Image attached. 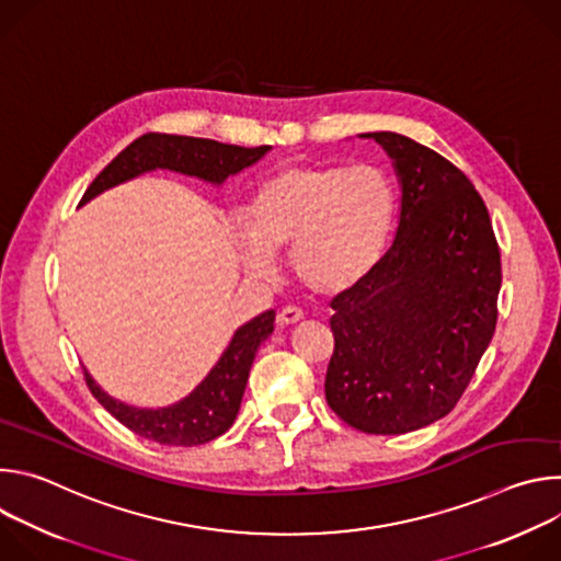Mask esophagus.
<instances>
[{"label":"esophagus","mask_w":561,"mask_h":561,"mask_svg":"<svg viewBox=\"0 0 561 561\" xmlns=\"http://www.w3.org/2000/svg\"><path fill=\"white\" fill-rule=\"evenodd\" d=\"M301 319H304V312L299 308H293V306L277 312V324L279 327H295V324L301 322Z\"/></svg>","instance_id":"34e87169"}]
</instances>
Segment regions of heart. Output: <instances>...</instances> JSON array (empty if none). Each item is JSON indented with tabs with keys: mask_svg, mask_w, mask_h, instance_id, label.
<instances>
[{
	"mask_svg": "<svg viewBox=\"0 0 561 561\" xmlns=\"http://www.w3.org/2000/svg\"><path fill=\"white\" fill-rule=\"evenodd\" d=\"M394 217V191L377 167H282L253 193L244 210L249 239H239L242 266L260 279L271 257L288 253L295 279L314 295H337L379 262Z\"/></svg>",
	"mask_w": 561,
	"mask_h": 561,
	"instance_id": "heart-1",
	"label": "heart"
}]
</instances>
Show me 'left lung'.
<instances>
[{"label":"left lung","mask_w":561,"mask_h":561,"mask_svg":"<svg viewBox=\"0 0 561 561\" xmlns=\"http://www.w3.org/2000/svg\"><path fill=\"white\" fill-rule=\"evenodd\" d=\"M392 157L402 213L373 271L333 297L327 402L348 426L399 435L448 415L489 348L502 286L489 208L446 157L370 133Z\"/></svg>","instance_id":"left-lung-1"}]
</instances>
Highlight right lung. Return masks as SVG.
I'll use <instances>...</instances> for the list:
<instances>
[{
	"label": "right lung",
	"instance_id": "right-lung-1",
	"mask_svg": "<svg viewBox=\"0 0 561 561\" xmlns=\"http://www.w3.org/2000/svg\"><path fill=\"white\" fill-rule=\"evenodd\" d=\"M271 146L244 148L215 139L146 133L126 146L93 180L82 202L152 169H169L221 184L228 175L244 171L262 159ZM275 310H266L239 329L208 377L180 404L169 409H133L108 397L84 370L87 386L98 402L135 435L164 446H199L224 435L242 404V394L260 344L273 333Z\"/></svg>",
	"mask_w": 561,
	"mask_h": 561
}]
</instances>
